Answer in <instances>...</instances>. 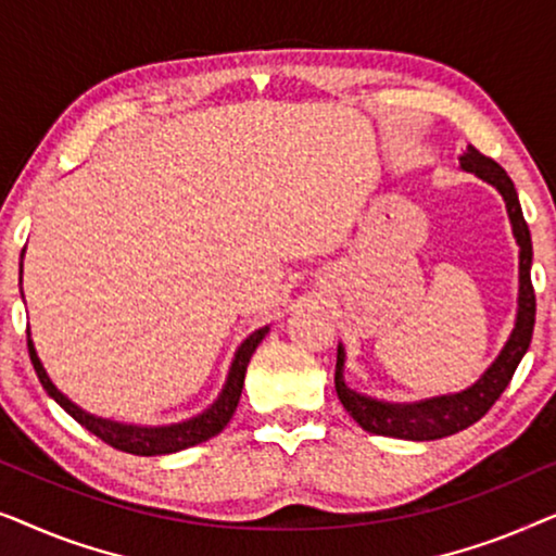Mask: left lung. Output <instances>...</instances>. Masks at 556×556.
Returning a JSON list of instances; mask_svg holds the SVG:
<instances>
[{
  "label": "left lung",
  "instance_id": "obj_1",
  "mask_svg": "<svg viewBox=\"0 0 556 556\" xmlns=\"http://www.w3.org/2000/svg\"><path fill=\"white\" fill-rule=\"evenodd\" d=\"M460 169L489 181L506 202L508 223H511V232L516 238V245H519V299H516L514 329L508 333L506 344L501 346L496 359L489 364V369L473 384L460 392L438 394V397H425L415 402H387L352 390L344 382L346 349L344 344H339L337 375H333L337 394L346 413L359 422V428L375 432V435L400 440H438L453 435L458 430H466L468 425L478 422L489 413L493 402L501 397V392L511 382L523 354L529 352L536 316L534 286H531V257H534V253H531V235L527 219H523L519 194H516V187L508 179V174L493 159L483 156L473 147L463 151Z\"/></svg>",
  "mask_w": 556,
  "mask_h": 556
}]
</instances>
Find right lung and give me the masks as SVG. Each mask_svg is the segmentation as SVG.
<instances>
[{
    "label": "right lung",
    "instance_id": "add662e5",
    "mask_svg": "<svg viewBox=\"0 0 556 556\" xmlns=\"http://www.w3.org/2000/svg\"><path fill=\"white\" fill-rule=\"evenodd\" d=\"M22 257H25V250H22ZM20 286H22V263H20ZM22 301H25V293H22ZM268 331H270V326L255 329L248 339H242V344L238 349H235V356L230 362V369H227L223 390H219V394L210 407H204L202 413L187 417V420L169 422V425L118 422V420H111V417H98L93 413H88V409L75 405V402L67 397V394L60 392L55 382H52L48 369L42 367L40 356H37L29 326H27V349H29V359H33V367L37 371V379H40L42 390L48 392L50 397L55 400L75 422H80L88 432H93V435L101 438L103 443H109L111 447H116V451H124V453L169 455V453L187 451V447H192V445H200V443H204V440L215 438L225 430V425L232 420L235 409H238L242 384H245V371H248L250 356L255 354L257 344H261Z\"/></svg>",
    "mask_w": 556,
    "mask_h": 556
}]
</instances>
